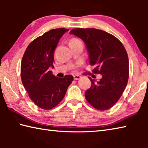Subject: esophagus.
<instances>
[{"label":"esophagus","mask_w":148,"mask_h":148,"mask_svg":"<svg viewBox=\"0 0 148 148\" xmlns=\"http://www.w3.org/2000/svg\"><path fill=\"white\" fill-rule=\"evenodd\" d=\"M81 78V76H79V75H74V79L75 80H77V79H79Z\"/></svg>","instance_id":"obj_1"}]
</instances>
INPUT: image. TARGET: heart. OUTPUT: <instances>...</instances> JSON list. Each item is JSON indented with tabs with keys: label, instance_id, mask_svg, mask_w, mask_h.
<instances>
[{
	"label": "heart",
	"instance_id": "obj_1",
	"mask_svg": "<svg viewBox=\"0 0 148 148\" xmlns=\"http://www.w3.org/2000/svg\"><path fill=\"white\" fill-rule=\"evenodd\" d=\"M80 42V41L79 40L76 39V38H74V39H72L70 42Z\"/></svg>",
	"mask_w": 148,
	"mask_h": 148
}]
</instances>
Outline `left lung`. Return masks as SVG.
<instances>
[{
    "label": "left lung",
    "mask_w": 148,
    "mask_h": 148,
    "mask_svg": "<svg viewBox=\"0 0 148 148\" xmlns=\"http://www.w3.org/2000/svg\"><path fill=\"white\" fill-rule=\"evenodd\" d=\"M84 42L90 64L99 82L89 77L91 86L85 92L87 102L99 110H106L118 101L128 82L129 58L123 45L116 37L96 29H73L70 32Z\"/></svg>",
    "instance_id": "obj_1"
}]
</instances>
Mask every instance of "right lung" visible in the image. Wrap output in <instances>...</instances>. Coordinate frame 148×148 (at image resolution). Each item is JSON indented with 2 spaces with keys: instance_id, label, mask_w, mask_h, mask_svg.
Listing matches in <instances>:
<instances>
[{
  "instance_id": "obj_1",
  "label": "right lung",
  "mask_w": 148,
  "mask_h": 148,
  "mask_svg": "<svg viewBox=\"0 0 148 148\" xmlns=\"http://www.w3.org/2000/svg\"><path fill=\"white\" fill-rule=\"evenodd\" d=\"M66 29H56L34 39L25 51L21 64V81L30 99L37 106L50 110L63 99L69 86L73 81L72 75L64 78L55 76L54 51Z\"/></svg>"
}]
</instances>
